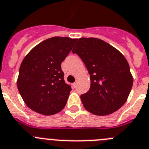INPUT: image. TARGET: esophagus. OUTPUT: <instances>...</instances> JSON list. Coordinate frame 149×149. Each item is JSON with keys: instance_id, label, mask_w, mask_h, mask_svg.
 <instances>
[{"instance_id": "esophagus-1", "label": "esophagus", "mask_w": 149, "mask_h": 149, "mask_svg": "<svg viewBox=\"0 0 149 149\" xmlns=\"http://www.w3.org/2000/svg\"><path fill=\"white\" fill-rule=\"evenodd\" d=\"M76 85H77V82H74V83L73 84L74 88H76Z\"/></svg>"}]
</instances>
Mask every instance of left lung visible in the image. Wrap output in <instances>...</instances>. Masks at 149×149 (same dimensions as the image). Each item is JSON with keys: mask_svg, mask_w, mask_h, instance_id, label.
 <instances>
[{"mask_svg": "<svg viewBox=\"0 0 149 149\" xmlns=\"http://www.w3.org/2000/svg\"><path fill=\"white\" fill-rule=\"evenodd\" d=\"M72 52L81 58L90 74L91 86L80 99L87 111L107 115L126 102L133 85L130 68L115 48L95 38H81Z\"/></svg>", "mask_w": 149, "mask_h": 149, "instance_id": "1", "label": "left lung"}]
</instances>
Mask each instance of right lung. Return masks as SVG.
Here are the masks:
<instances>
[{
    "label": "right lung",
    "instance_id": "right-lung-1",
    "mask_svg": "<svg viewBox=\"0 0 149 149\" xmlns=\"http://www.w3.org/2000/svg\"><path fill=\"white\" fill-rule=\"evenodd\" d=\"M76 40L65 37L46 39L22 61L17 88L26 105L35 112L52 115L65 107L72 88L65 83L61 63Z\"/></svg>",
    "mask_w": 149,
    "mask_h": 149
}]
</instances>
